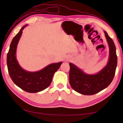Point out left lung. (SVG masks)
<instances>
[{
  "instance_id": "obj_1",
  "label": "left lung",
  "mask_w": 123,
  "mask_h": 123,
  "mask_svg": "<svg viewBox=\"0 0 123 123\" xmlns=\"http://www.w3.org/2000/svg\"><path fill=\"white\" fill-rule=\"evenodd\" d=\"M104 34L109 47L108 62L97 73L87 74L75 64L69 63V83L72 88L80 94L93 95L109 86L113 80L117 65L116 48L106 31Z\"/></svg>"
}]
</instances>
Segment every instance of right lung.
Listing matches in <instances>:
<instances>
[{"instance_id": "add662e5", "label": "right lung", "mask_w": 123, "mask_h": 123, "mask_svg": "<svg viewBox=\"0 0 123 123\" xmlns=\"http://www.w3.org/2000/svg\"><path fill=\"white\" fill-rule=\"evenodd\" d=\"M28 24L25 25L12 39L7 55V66L12 80L19 88L29 93H37L49 86L55 73L59 69L62 62L50 64L37 72L24 69L16 57V50L23 30Z\"/></svg>"}]
</instances>
